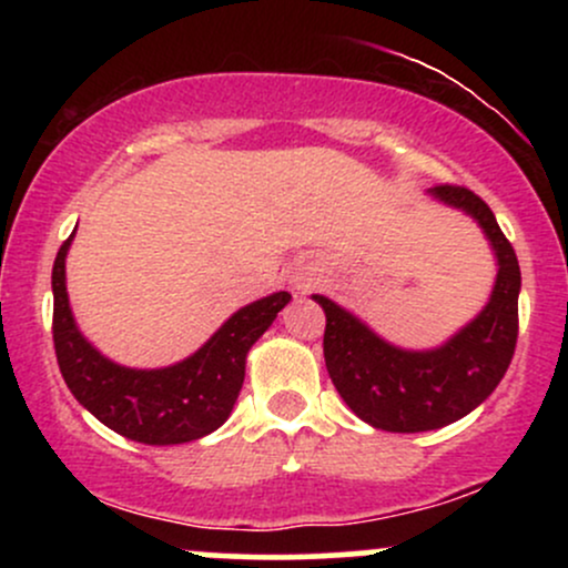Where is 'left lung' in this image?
Here are the masks:
<instances>
[{"label": "left lung", "instance_id": "8db88e82", "mask_svg": "<svg viewBox=\"0 0 568 568\" xmlns=\"http://www.w3.org/2000/svg\"><path fill=\"white\" fill-rule=\"evenodd\" d=\"M433 194L484 226L497 251L491 302L452 342L433 352H406L382 342L331 298L312 296L325 312L323 355L344 403L387 433H425L467 416L494 393L518 342L520 266L491 207L467 186L438 184Z\"/></svg>", "mask_w": 568, "mask_h": 568}]
</instances>
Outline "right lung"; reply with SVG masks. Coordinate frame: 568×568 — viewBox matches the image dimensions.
<instances>
[{"label": "right lung", "instance_id": "obj_1", "mask_svg": "<svg viewBox=\"0 0 568 568\" xmlns=\"http://www.w3.org/2000/svg\"><path fill=\"white\" fill-rule=\"evenodd\" d=\"M53 264V344L71 395L98 422L146 446H173L213 433L232 414L245 379V355L291 302L288 291L243 306L205 347L158 371L122 368L90 347L77 331L67 296V251Z\"/></svg>", "mask_w": 568, "mask_h": 568}]
</instances>
